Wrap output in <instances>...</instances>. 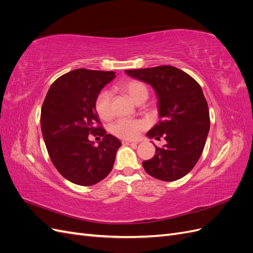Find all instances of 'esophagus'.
<instances>
[{
    "label": "esophagus",
    "instance_id": "34e87169",
    "mask_svg": "<svg viewBox=\"0 0 253 253\" xmlns=\"http://www.w3.org/2000/svg\"><path fill=\"white\" fill-rule=\"evenodd\" d=\"M122 144L125 145H137L138 142L137 141H129V140H122Z\"/></svg>",
    "mask_w": 253,
    "mask_h": 253
}]
</instances>
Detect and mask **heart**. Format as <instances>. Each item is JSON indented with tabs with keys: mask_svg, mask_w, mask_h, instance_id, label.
Segmentation results:
<instances>
[{
	"mask_svg": "<svg viewBox=\"0 0 253 253\" xmlns=\"http://www.w3.org/2000/svg\"><path fill=\"white\" fill-rule=\"evenodd\" d=\"M120 89L136 103H141L149 97V89L145 84L139 80H128L120 84ZM95 110L98 116L103 120H109L113 117L112 109V93L110 90H102L96 98ZM144 124L138 119H118L112 126V133L124 139H133L138 136L143 128Z\"/></svg>",
	"mask_w": 253,
	"mask_h": 253,
	"instance_id": "obj_1",
	"label": "heart"
}]
</instances>
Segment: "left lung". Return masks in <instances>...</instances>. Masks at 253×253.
<instances>
[{"label": "left lung", "mask_w": 253, "mask_h": 253, "mask_svg": "<svg viewBox=\"0 0 253 253\" xmlns=\"http://www.w3.org/2000/svg\"><path fill=\"white\" fill-rule=\"evenodd\" d=\"M126 73L154 88L160 120L147 136L157 140L164 136L167 141L164 148L156 147L154 157L142 163L143 169L164 181L183 177L200 159L210 129L208 103L201 85L187 73L170 65Z\"/></svg>", "instance_id": "8db88e82"}]
</instances>
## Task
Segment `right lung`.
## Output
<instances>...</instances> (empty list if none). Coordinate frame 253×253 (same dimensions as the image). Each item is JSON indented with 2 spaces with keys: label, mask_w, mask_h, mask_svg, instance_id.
<instances>
[{
  "label": "right lung",
  "mask_w": 253,
  "mask_h": 253,
  "mask_svg": "<svg viewBox=\"0 0 253 253\" xmlns=\"http://www.w3.org/2000/svg\"><path fill=\"white\" fill-rule=\"evenodd\" d=\"M114 78V72L78 68L53 82L43 102L41 129L51 163L76 185L91 186L105 178L121 147L101 127L95 110L97 96ZM89 133L104 138L95 146Z\"/></svg>",
  "instance_id": "right-lung-1"
}]
</instances>
